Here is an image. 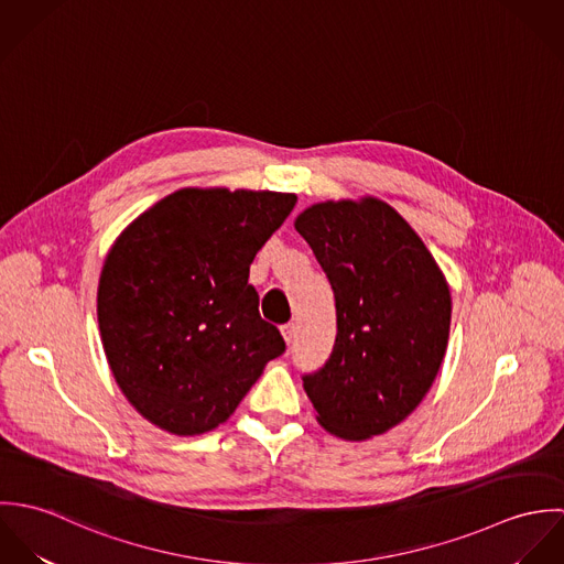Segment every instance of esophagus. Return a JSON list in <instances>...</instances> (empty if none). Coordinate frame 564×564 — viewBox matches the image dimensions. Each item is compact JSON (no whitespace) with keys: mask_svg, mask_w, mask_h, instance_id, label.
<instances>
[{"mask_svg":"<svg viewBox=\"0 0 564 564\" xmlns=\"http://www.w3.org/2000/svg\"><path fill=\"white\" fill-rule=\"evenodd\" d=\"M282 336H284L286 345H291V343H293V338H295V325H293V323L282 325Z\"/></svg>","mask_w":564,"mask_h":564,"instance_id":"34e87169","label":"esophagus"}]
</instances>
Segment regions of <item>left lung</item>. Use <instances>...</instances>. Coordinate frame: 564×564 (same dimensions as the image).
I'll return each mask as SVG.
<instances>
[{"instance_id": "left-lung-1", "label": "left lung", "mask_w": 564, "mask_h": 564, "mask_svg": "<svg viewBox=\"0 0 564 564\" xmlns=\"http://www.w3.org/2000/svg\"><path fill=\"white\" fill-rule=\"evenodd\" d=\"M334 291L329 358L304 373L323 427L384 434L430 391L449 336V286L416 232L384 202H325L295 221Z\"/></svg>"}]
</instances>
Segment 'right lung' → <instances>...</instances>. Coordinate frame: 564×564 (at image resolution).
Segmentation results:
<instances>
[{"label":"right lung","mask_w":564,"mask_h":564,"mask_svg":"<svg viewBox=\"0 0 564 564\" xmlns=\"http://www.w3.org/2000/svg\"><path fill=\"white\" fill-rule=\"evenodd\" d=\"M295 202L293 193L182 188L112 245L97 289L104 351L128 402L162 430L217 427L284 354L247 280Z\"/></svg>","instance_id":"obj_1"}]
</instances>
